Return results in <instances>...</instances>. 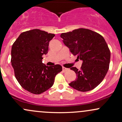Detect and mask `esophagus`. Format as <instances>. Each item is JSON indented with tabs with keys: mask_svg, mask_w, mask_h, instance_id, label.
I'll use <instances>...</instances> for the list:
<instances>
[{
	"mask_svg": "<svg viewBox=\"0 0 122 122\" xmlns=\"http://www.w3.org/2000/svg\"><path fill=\"white\" fill-rule=\"evenodd\" d=\"M67 69V68H66V67H62V71H65Z\"/></svg>",
	"mask_w": 122,
	"mask_h": 122,
	"instance_id": "obj_1",
	"label": "esophagus"
}]
</instances>
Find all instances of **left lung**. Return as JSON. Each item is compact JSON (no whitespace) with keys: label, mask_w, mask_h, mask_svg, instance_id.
Here are the masks:
<instances>
[{"label":"left lung","mask_w":122,"mask_h":122,"mask_svg":"<svg viewBox=\"0 0 122 122\" xmlns=\"http://www.w3.org/2000/svg\"><path fill=\"white\" fill-rule=\"evenodd\" d=\"M60 37L70 52L82 61L80 70L70 68L77 78L69 85L80 92L93 90L103 81L109 68L110 51L105 40L99 33L85 28L62 33Z\"/></svg>","instance_id":"8db88e82"}]
</instances>
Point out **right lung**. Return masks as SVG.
Instances as JSON below:
<instances>
[{
	"label": "right lung",
	"mask_w": 122,
	"mask_h": 122,
	"mask_svg": "<svg viewBox=\"0 0 122 122\" xmlns=\"http://www.w3.org/2000/svg\"><path fill=\"white\" fill-rule=\"evenodd\" d=\"M55 34L35 29L23 32L12 45L11 65L15 76L23 89L40 94L51 88L56 76L62 71L57 64L48 66L42 62L48 53L50 41Z\"/></svg>",
	"instance_id": "right-lung-1"
}]
</instances>
